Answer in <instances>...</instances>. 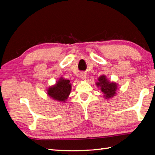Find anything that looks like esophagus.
<instances>
[{
    "mask_svg": "<svg viewBox=\"0 0 155 155\" xmlns=\"http://www.w3.org/2000/svg\"><path fill=\"white\" fill-rule=\"evenodd\" d=\"M86 74L85 73H84V72H82V73L80 74V77L81 79L84 80V79H86Z\"/></svg>",
    "mask_w": 155,
    "mask_h": 155,
    "instance_id": "34e87169",
    "label": "esophagus"
}]
</instances>
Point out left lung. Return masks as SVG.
I'll list each match as a JSON object with an SVG mask.
<instances>
[{"instance_id": "8db88e82", "label": "left lung", "mask_w": 155, "mask_h": 155, "mask_svg": "<svg viewBox=\"0 0 155 155\" xmlns=\"http://www.w3.org/2000/svg\"><path fill=\"white\" fill-rule=\"evenodd\" d=\"M97 86H100L102 92L105 94L106 98H110L113 97L117 90V85L114 82H110L106 79L105 76H101L98 78V82H97Z\"/></svg>"}]
</instances>
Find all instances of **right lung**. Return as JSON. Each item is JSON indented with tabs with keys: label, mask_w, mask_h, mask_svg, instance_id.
I'll list each match as a JSON object with an SVG mask.
<instances>
[{
	"label": "right lung",
	"mask_w": 155,
	"mask_h": 155,
	"mask_svg": "<svg viewBox=\"0 0 155 155\" xmlns=\"http://www.w3.org/2000/svg\"><path fill=\"white\" fill-rule=\"evenodd\" d=\"M69 82V80L61 78L59 82H57L56 85L48 89V94L58 101H64L71 92V85Z\"/></svg>",
	"instance_id": "right-lung-1"
}]
</instances>
